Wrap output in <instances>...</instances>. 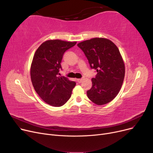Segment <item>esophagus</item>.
Masks as SVG:
<instances>
[{"label":"esophagus","instance_id":"esophagus-1","mask_svg":"<svg viewBox=\"0 0 153 153\" xmlns=\"http://www.w3.org/2000/svg\"><path fill=\"white\" fill-rule=\"evenodd\" d=\"M82 80H83L82 79H77V82H78L79 83H81V82H82Z\"/></svg>","mask_w":153,"mask_h":153}]
</instances>
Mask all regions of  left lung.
<instances>
[{
    "label": "left lung",
    "instance_id": "1",
    "mask_svg": "<svg viewBox=\"0 0 153 153\" xmlns=\"http://www.w3.org/2000/svg\"><path fill=\"white\" fill-rule=\"evenodd\" d=\"M77 46L83 51L91 68L97 74L92 79V87L87 97L99 105L114 100L123 82L125 67L117 46L105 38H94L80 42Z\"/></svg>",
    "mask_w": 153,
    "mask_h": 153
}]
</instances>
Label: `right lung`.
I'll use <instances>...</instances> for the list:
<instances>
[{
  "label": "right lung",
  "instance_id": "obj_1",
  "mask_svg": "<svg viewBox=\"0 0 153 153\" xmlns=\"http://www.w3.org/2000/svg\"><path fill=\"white\" fill-rule=\"evenodd\" d=\"M76 42L49 39L40 45L33 56L30 68L32 84L44 102L53 107H61L70 99L76 82L58 76L62 56Z\"/></svg>",
  "mask_w": 153,
  "mask_h": 153
}]
</instances>
